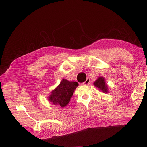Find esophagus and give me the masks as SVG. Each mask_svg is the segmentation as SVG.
Returning <instances> with one entry per match:
<instances>
[{
	"instance_id": "1",
	"label": "esophagus",
	"mask_w": 147,
	"mask_h": 147,
	"mask_svg": "<svg viewBox=\"0 0 147 147\" xmlns=\"http://www.w3.org/2000/svg\"><path fill=\"white\" fill-rule=\"evenodd\" d=\"M89 82H90V78H87L86 79V80H85L84 83L85 85H87V84H89Z\"/></svg>"
}]
</instances>
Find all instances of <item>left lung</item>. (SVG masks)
I'll use <instances>...</instances> for the list:
<instances>
[{
  "label": "left lung",
  "instance_id": "1",
  "mask_svg": "<svg viewBox=\"0 0 147 147\" xmlns=\"http://www.w3.org/2000/svg\"><path fill=\"white\" fill-rule=\"evenodd\" d=\"M94 85L99 88L103 92H107V85L105 84V79L103 77H99L97 80L94 82Z\"/></svg>",
  "mask_w": 147,
  "mask_h": 147
}]
</instances>
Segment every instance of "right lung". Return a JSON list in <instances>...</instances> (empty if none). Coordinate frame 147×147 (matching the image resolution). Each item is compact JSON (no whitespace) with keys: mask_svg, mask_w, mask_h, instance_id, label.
<instances>
[{"mask_svg":"<svg viewBox=\"0 0 147 147\" xmlns=\"http://www.w3.org/2000/svg\"><path fill=\"white\" fill-rule=\"evenodd\" d=\"M78 85V84L76 82H69L67 80L63 79L60 85L51 92L49 100L55 105L64 107L70 101L74 90Z\"/></svg>","mask_w":147,"mask_h":147,"instance_id":"add662e5","label":"right lung"}]
</instances>
